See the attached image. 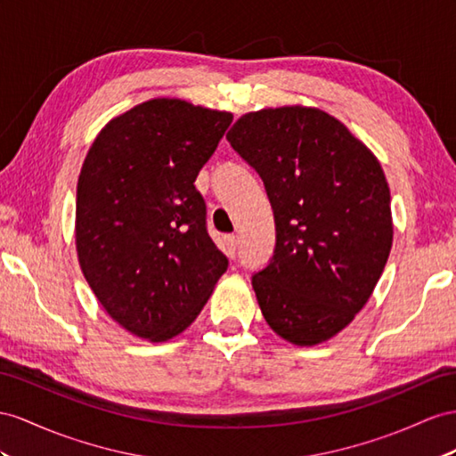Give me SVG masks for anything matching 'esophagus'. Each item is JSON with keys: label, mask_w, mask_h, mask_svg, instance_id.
I'll use <instances>...</instances> for the list:
<instances>
[{"label": "esophagus", "mask_w": 456, "mask_h": 456, "mask_svg": "<svg viewBox=\"0 0 456 456\" xmlns=\"http://www.w3.org/2000/svg\"><path fill=\"white\" fill-rule=\"evenodd\" d=\"M224 242H225V254L229 256V258H235V256H237V247H239L237 237L235 235H227L224 239Z\"/></svg>", "instance_id": "esophagus-1"}]
</instances>
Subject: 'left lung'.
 Masks as SVG:
<instances>
[{
	"mask_svg": "<svg viewBox=\"0 0 456 456\" xmlns=\"http://www.w3.org/2000/svg\"><path fill=\"white\" fill-rule=\"evenodd\" d=\"M227 140L258 171L275 217L270 264L252 275L267 325L312 346L354 320L393 244L391 194L370 148L318 108L242 115Z\"/></svg>",
	"mask_w": 456,
	"mask_h": 456,
	"instance_id": "obj_1",
	"label": "left lung"
}]
</instances>
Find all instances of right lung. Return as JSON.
Returning <instances> with one entry per match:
<instances>
[{"mask_svg":"<svg viewBox=\"0 0 456 456\" xmlns=\"http://www.w3.org/2000/svg\"><path fill=\"white\" fill-rule=\"evenodd\" d=\"M231 121L184 100H148L102 128L80 169V270L103 310L151 343L189 328L229 265L194 181Z\"/></svg>","mask_w":456,"mask_h":456,"instance_id":"right-lung-1","label":"right lung"}]
</instances>
